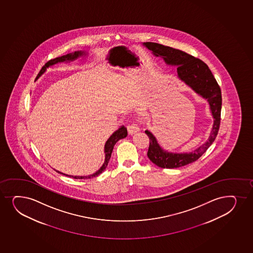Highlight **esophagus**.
<instances>
[{
	"label": "esophagus",
	"mask_w": 253,
	"mask_h": 253,
	"mask_svg": "<svg viewBox=\"0 0 253 253\" xmlns=\"http://www.w3.org/2000/svg\"><path fill=\"white\" fill-rule=\"evenodd\" d=\"M127 130L129 133L133 134L135 133V132H137V131H139L140 127L136 122H133V123H131V124L128 126Z\"/></svg>",
	"instance_id": "obj_1"
}]
</instances>
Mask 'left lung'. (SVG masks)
Wrapping results in <instances>:
<instances>
[{
	"label": "left lung",
	"instance_id": "left-lung-1",
	"mask_svg": "<svg viewBox=\"0 0 253 253\" xmlns=\"http://www.w3.org/2000/svg\"><path fill=\"white\" fill-rule=\"evenodd\" d=\"M143 44L152 50L154 55L162 57L166 64L177 67L179 79L208 100L214 119L208 141L200 148L188 154H174L164 150L153 133L146 130L145 133L149 138L148 159L160 168H179L198 160L214 142L220 125L222 107L220 87L208 65L200 59L196 58L180 49L165 46L158 43L146 42Z\"/></svg>",
	"mask_w": 253,
	"mask_h": 253
}]
</instances>
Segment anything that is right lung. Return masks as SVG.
Returning <instances> with one entry per match:
<instances>
[{
    "mask_svg": "<svg viewBox=\"0 0 253 253\" xmlns=\"http://www.w3.org/2000/svg\"><path fill=\"white\" fill-rule=\"evenodd\" d=\"M83 55H86L85 52L84 51H75L74 53H70V54H67L66 55H62L61 57H57V58L52 59V60H50V61H48L46 64L44 65V67L41 68V71H40V73H39L38 76H37V78L36 79H39L40 77H41L43 73L45 72V70H46L47 67H49V66H52V65L56 64V63H58V62H63L65 61H74L75 59L78 58L79 56H81ZM127 136V130H126V127H125L124 126H122L121 127L117 130V131H115L112 135H111L110 138L107 140V142H105V163L103 164V166H101V168L99 169L98 171L94 173V174H90V175H87V176H73V175H68V174H63V173H61V172H58L60 174H65V175H67V176H69V177H73L74 179H90V178L96 177V176H98L99 174H101L102 172L105 170V168L107 167L108 163L110 161V159L111 157V154H112V151H113L114 146L116 144V142H118L120 139H122V138H125Z\"/></svg>",
    "mask_w": 253,
    "mask_h": 253,
    "instance_id": "right-lung-1",
    "label": "right lung"
}]
</instances>
